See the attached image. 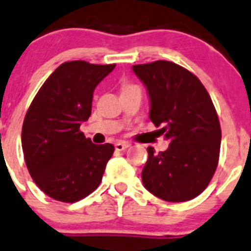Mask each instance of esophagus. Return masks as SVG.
I'll use <instances>...</instances> for the list:
<instances>
[{"label": "esophagus", "mask_w": 251, "mask_h": 251, "mask_svg": "<svg viewBox=\"0 0 251 251\" xmlns=\"http://www.w3.org/2000/svg\"><path fill=\"white\" fill-rule=\"evenodd\" d=\"M128 147H129V144H128V143H124V142H118L114 144V148H116V150H118V151H122V150L127 149Z\"/></svg>", "instance_id": "esophagus-1"}]
</instances>
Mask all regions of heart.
Segmentation results:
<instances>
[{"instance_id":"heart-1","label":"heart","mask_w":251,"mask_h":251,"mask_svg":"<svg viewBox=\"0 0 251 251\" xmlns=\"http://www.w3.org/2000/svg\"><path fill=\"white\" fill-rule=\"evenodd\" d=\"M126 87H128V86H126Z\"/></svg>"}]
</instances>
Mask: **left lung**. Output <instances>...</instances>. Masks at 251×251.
<instances>
[{"instance_id":"1","label":"left lung","mask_w":251,"mask_h":251,"mask_svg":"<svg viewBox=\"0 0 251 251\" xmlns=\"http://www.w3.org/2000/svg\"><path fill=\"white\" fill-rule=\"evenodd\" d=\"M133 71L149 94L150 121L171 142L157 154L148 148L143 185L164 201H190L206 190L218 165L222 132L211 96L197 76L171 61Z\"/></svg>"}]
</instances>
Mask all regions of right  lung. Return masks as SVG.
Wrapping results in <instances>:
<instances>
[{
    "instance_id": "1",
    "label": "right lung",
    "mask_w": 251,
    "mask_h": 251,
    "mask_svg": "<svg viewBox=\"0 0 251 251\" xmlns=\"http://www.w3.org/2000/svg\"><path fill=\"white\" fill-rule=\"evenodd\" d=\"M114 66L66 61L28 108L22 127L25 165L38 187L56 201L77 202L101 183L114 147L94 144L80 126L91 116L95 88Z\"/></svg>"
}]
</instances>
